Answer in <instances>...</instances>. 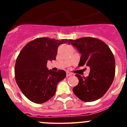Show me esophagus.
Here are the masks:
<instances>
[{
    "label": "esophagus",
    "mask_w": 127,
    "mask_h": 127,
    "mask_svg": "<svg viewBox=\"0 0 127 127\" xmlns=\"http://www.w3.org/2000/svg\"><path fill=\"white\" fill-rule=\"evenodd\" d=\"M66 76H67V77H69V76H72V74L70 72H66Z\"/></svg>",
    "instance_id": "obj_1"
}]
</instances>
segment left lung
Segmentation results:
<instances>
[{"label":"left lung","instance_id":"8db88e82","mask_svg":"<svg viewBox=\"0 0 127 127\" xmlns=\"http://www.w3.org/2000/svg\"><path fill=\"white\" fill-rule=\"evenodd\" d=\"M69 41L81 55L79 67L90 68L86 77L76 74L79 83L72 89L74 94L82 101H95L102 97L113 83L115 75L114 55L108 46L97 38L82 37Z\"/></svg>","mask_w":127,"mask_h":127}]
</instances>
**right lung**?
Returning <instances> with one entry per match:
<instances>
[{"instance_id": "obj_1", "label": "right lung", "mask_w": 127, "mask_h": 127, "mask_svg": "<svg viewBox=\"0 0 127 127\" xmlns=\"http://www.w3.org/2000/svg\"><path fill=\"white\" fill-rule=\"evenodd\" d=\"M69 40L37 38L23 47L16 61L15 79L22 92L30 101L42 104L55 94L58 83L66 72L48 70V60H55L58 46Z\"/></svg>"}]
</instances>
